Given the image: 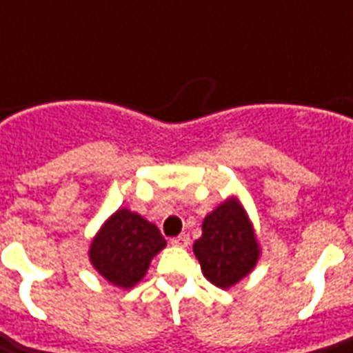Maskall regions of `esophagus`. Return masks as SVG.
<instances>
[{
	"instance_id": "obj_1",
	"label": "esophagus",
	"mask_w": 353,
	"mask_h": 353,
	"mask_svg": "<svg viewBox=\"0 0 353 353\" xmlns=\"http://www.w3.org/2000/svg\"><path fill=\"white\" fill-rule=\"evenodd\" d=\"M170 243L172 245H177V247H187L188 243H190V238H188V234H179V236H176V238H172Z\"/></svg>"
}]
</instances>
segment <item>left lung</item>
Returning a JSON list of instances; mask_svg holds the SVG:
<instances>
[{
    "label": "left lung",
    "instance_id": "obj_1",
    "mask_svg": "<svg viewBox=\"0 0 353 353\" xmlns=\"http://www.w3.org/2000/svg\"><path fill=\"white\" fill-rule=\"evenodd\" d=\"M194 254L205 276L221 290L236 284L256 265V238L240 205L225 201L205 218Z\"/></svg>",
    "mask_w": 353,
    "mask_h": 353
}]
</instances>
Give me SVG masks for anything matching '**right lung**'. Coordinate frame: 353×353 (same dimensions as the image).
Returning a JSON list of instances; mask_svg holds the SVG:
<instances>
[{
    "label": "right lung",
    "instance_id": "obj_1",
    "mask_svg": "<svg viewBox=\"0 0 353 353\" xmlns=\"http://www.w3.org/2000/svg\"><path fill=\"white\" fill-rule=\"evenodd\" d=\"M166 245L159 229L126 209L117 210L91 243L95 269L119 288H132L143 279L154 254Z\"/></svg>",
    "mask_w": 353,
    "mask_h": 353
}]
</instances>
